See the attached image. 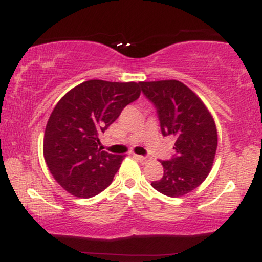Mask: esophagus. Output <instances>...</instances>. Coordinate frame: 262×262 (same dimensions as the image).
<instances>
[{
    "label": "esophagus",
    "instance_id": "obj_1",
    "mask_svg": "<svg viewBox=\"0 0 262 262\" xmlns=\"http://www.w3.org/2000/svg\"><path fill=\"white\" fill-rule=\"evenodd\" d=\"M134 158L138 159V160L141 161V162H145V161L149 160L148 156H143V155H134Z\"/></svg>",
    "mask_w": 262,
    "mask_h": 262
}]
</instances>
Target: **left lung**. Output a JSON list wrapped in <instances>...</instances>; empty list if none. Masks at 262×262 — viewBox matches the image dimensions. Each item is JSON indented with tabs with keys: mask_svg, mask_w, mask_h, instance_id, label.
I'll return each instance as SVG.
<instances>
[{
	"mask_svg": "<svg viewBox=\"0 0 262 262\" xmlns=\"http://www.w3.org/2000/svg\"><path fill=\"white\" fill-rule=\"evenodd\" d=\"M140 87L156 108L162 135L175 138V154L160 160L164 176L151 186L165 196H183L197 188L212 169L218 144L214 121L196 93L180 81L140 82Z\"/></svg>",
	"mask_w": 262,
	"mask_h": 262,
	"instance_id": "left-lung-1",
	"label": "left lung"
}]
</instances>
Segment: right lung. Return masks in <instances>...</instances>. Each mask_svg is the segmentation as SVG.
Returning <instances> with one entry per match:
<instances>
[{
  "instance_id": "add662e5",
  "label": "right lung",
  "mask_w": 262,
  "mask_h": 262,
  "mask_svg": "<svg viewBox=\"0 0 262 262\" xmlns=\"http://www.w3.org/2000/svg\"><path fill=\"white\" fill-rule=\"evenodd\" d=\"M140 83L89 80L70 90L50 114L44 158L54 179L69 193L90 198L106 189L124 159L98 149V135L138 100Z\"/></svg>"
}]
</instances>
